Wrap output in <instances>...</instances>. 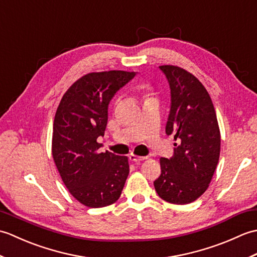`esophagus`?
Segmentation results:
<instances>
[{
	"mask_svg": "<svg viewBox=\"0 0 257 257\" xmlns=\"http://www.w3.org/2000/svg\"><path fill=\"white\" fill-rule=\"evenodd\" d=\"M129 159H130V161L139 163V162H141V161H144L145 159H147V158H146V157H139V156H136V155H130V156H129Z\"/></svg>",
	"mask_w": 257,
	"mask_h": 257,
	"instance_id": "esophagus-1",
	"label": "esophagus"
}]
</instances>
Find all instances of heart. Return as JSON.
I'll return each mask as SVG.
<instances>
[{
  "label": "heart",
  "instance_id": "heart-1",
  "mask_svg": "<svg viewBox=\"0 0 257 257\" xmlns=\"http://www.w3.org/2000/svg\"><path fill=\"white\" fill-rule=\"evenodd\" d=\"M143 88H144V89H145V86H143Z\"/></svg>",
  "mask_w": 257,
  "mask_h": 257
}]
</instances>
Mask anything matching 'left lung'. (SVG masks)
Instances as JSON below:
<instances>
[{
    "mask_svg": "<svg viewBox=\"0 0 257 257\" xmlns=\"http://www.w3.org/2000/svg\"><path fill=\"white\" fill-rule=\"evenodd\" d=\"M170 87L166 134L173 135V156L161 158L154 182L158 195L173 204H188L205 192L219 162L221 137L211 97L200 80L183 68L159 67Z\"/></svg>",
    "mask_w": 257,
    "mask_h": 257,
    "instance_id": "left-lung-1",
    "label": "left lung"
}]
</instances>
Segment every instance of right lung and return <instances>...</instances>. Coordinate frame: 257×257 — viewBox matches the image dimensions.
<instances>
[{
	"label": "right lung",
	"instance_id": "add662e5",
	"mask_svg": "<svg viewBox=\"0 0 257 257\" xmlns=\"http://www.w3.org/2000/svg\"><path fill=\"white\" fill-rule=\"evenodd\" d=\"M135 72L109 70L79 78L65 92L53 127V158L70 194L88 207L116 202L129 174L128 158L98 152L108 121V106Z\"/></svg>",
	"mask_w": 257,
	"mask_h": 257
}]
</instances>
